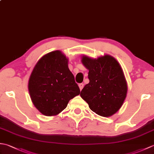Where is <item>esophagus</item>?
Wrapping results in <instances>:
<instances>
[{
  "label": "esophagus",
  "mask_w": 154,
  "mask_h": 154,
  "mask_svg": "<svg viewBox=\"0 0 154 154\" xmlns=\"http://www.w3.org/2000/svg\"><path fill=\"white\" fill-rule=\"evenodd\" d=\"M79 87L80 90L81 91V90L83 89V87H84V84H83V83H80V84L79 85Z\"/></svg>",
  "instance_id": "1"
}]
</instances>
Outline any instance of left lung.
Segmentation results:
<instances>
[{
    "instance_id": "left-lung-1",
    "label": "left lung",
    "mask_w": 154,
    "mask_h": 154,
    "mask_svg": "<svg viewBox=\"0 0 154 154\" xmlns=\"http://www.w3.org/2000/svg\"><path fill=\"white\" fill-rule=\"evenodd\" d=\"M89 69V83L81 92V98L94 112L104 117L115 114L126 99L128 87L123 71L115 59L109 55L92 59L82 57Z\"/></svg>"
}]
</instances>
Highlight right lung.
I'll use <instances>...</instances> for the list:
<instances>
[{
    "label": "right lung",
    "mask_w": 154,
    "mask_h": 154,
    "mask_svg": "<svg viewBox=\"0 0 154 154\" xmlns=\"http://www.w3.org/2000/svg\"><path fill=\"white\" fill-rule=\"evenodd\" d=\"M32 103L45 116H55L67 107L71 99L80 94L68 59L56 50L44 55L35 65L29 79Z\"/></svg>",
    "instance_id": "add662e5"
}]
</instances>
